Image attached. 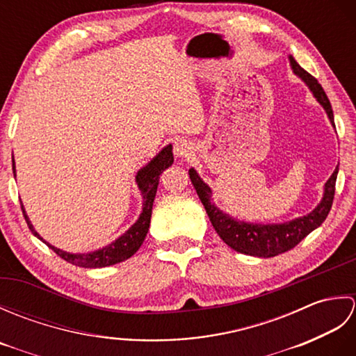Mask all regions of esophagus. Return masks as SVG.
Wrapping results in <instances>:
<instances>
[{"label":"esophagus","instance_id":"1","mask_svg":"<svg viewBox=\"0 0 356 356\" xmlns=\"http://www.w3.org/2000/svg\"><path fill=\"white\" fill-rule=\"evenodd\" d=\"M191 153H193L191 142H188L186 139H177L174 142V154L177 157H188Z\"/></svg>","mask_w":356,"mask_h":356}]
</instances>
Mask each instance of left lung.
<instances>
[{"instance_id":"1","label":"left lung","mask_w":356,"mask_h":356,"mask_svg":"<svg viewBox=\"0 0 356 356\" xmlns=\"http://www.w3.org/2000/svg\"><path fill=\"white\" fill-rule=\"evenodd\" d=\"M289 64L292 72L305 82L309 90H311L315 99L318 101L324 111H326L332 127L335 128L332 105L327 99L326 93H324L323 87L318 84V81H316L312 74H309L305 69H301L298 63L295 61L291 55ZM188 174H190V179L195 188V191H197L200 202L207 209V214L211 223H213L214 229L217 231V234L220 236L225 243L240 254L269 259V257L283 254L297 246L301 240L309 236V234L318 228V226L326 220V217L332 208V202H334L338 166L335 171L332 172L327 182L324 184L323 197L311 213L284 223L266 225L237 220V218L223 213V211L213 202V191H211V188L200 179L199 172L194 168H190Z\"/></svg>"}]
</instances>
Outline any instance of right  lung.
Returning a JSON list of instances; mask_svg holds the SVG:
<instances>
[{"instance_id": "right-lung-1", "label": "right lung", "mask_w": 356, "mask_h": 356, "mask_svg": "<svg viewBox=\"0 0 356 356\" xmlns=\"http://www.w3.org/2000/svg\"><path fill=\"white\" fill-rule=\"evenodd\" d=\"M174 162V156H172V145H166L162 148V151H159V154H156L151 161L140 168L136 174V184H138L139 191L142 194V211L138 220H136L130 228H128L122 236L118 237L115 241H111L110 245L96 249V251L92 252H79V254H73V252H67L63 251V249L55 248L50 245L49 241H45L40 234H38L33 228L32 222H30L29 216L26 214L24 205L21 203V209L22 214H24L26 222L29 225V229L32 231L35 237L44 241L51 251H55L61 259L65 261H69L74 266L79 268H105V266H111V264H116L124 261L127 259L138 251L140 245L145 240V236L149 228V222H151V211H153V202L156 197V191H157V185H159V177L161 174L171 166ZM12 168H13V176L17 177V171H15V161H12Z\"/></svg>"}]
</instances>
